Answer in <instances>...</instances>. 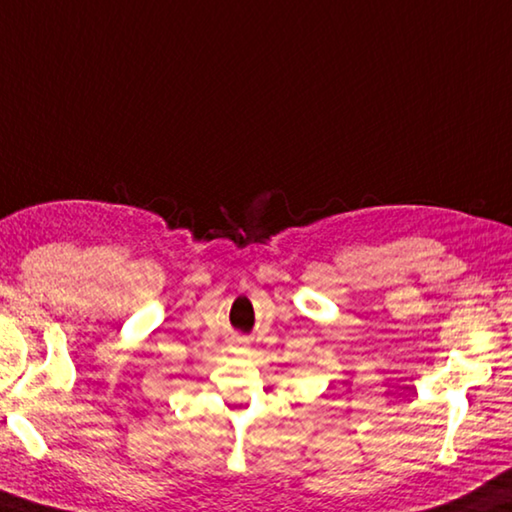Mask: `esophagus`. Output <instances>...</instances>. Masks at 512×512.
<instances>
[{"mask_svg": "<svg viewBox=\"0 0 512 512\" xmlns=\"http://www.w3.org/2000/svg\"><path fill=\"white\" fill-rule=\"evenodd\" d=\"M232 345H235V347H246V345H248V338L235 336V338H232Z\"/></svg>", "mask_w": 512, "mask_h": 512, "instance_id": "esophagus-1", "label": "esophagus"}]
</instances>
